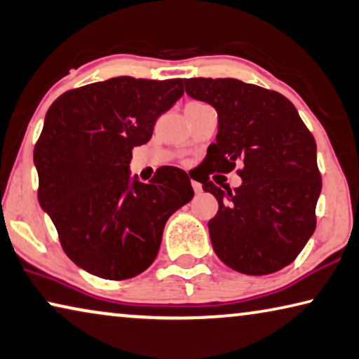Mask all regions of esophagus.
<instances>
[{"label": "esophagus", "mask_w": 359, "mask_h": 359, "mask_svg": "<svg viewBox=\"0 0 359 359\" xmlns=\"http://www.w3.org/2000/svg\"><path fill=\"white\" fill-rule=\"evenodd\" d=\"M191 187H193V190H195L196 195H198V193H201V191H203V185L200 184V182L191 180Z\"/></svg>", "instance_id": "34e87169"}]
</instances>
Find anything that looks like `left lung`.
<instances>
[{"label":"left lung","instance_id":"left-lung-1","mask_svg":"<svg viewBox=\"0 0 359 359\" xmlns=\"http://www.w3.org/2000/svg\"><path fill=\"white\" fill-rule=\"evenodd\" d=\"M190 97L217 110L219 133L204 161L203 190L217 198L209 220L217 257L244 275H270L291 264L316 229L321 174L316 142L291 100L233 78L185 79ZM236 165L243 184L222 191L212 172Z\"/></svg>","mask_w":359,"mask_h":359}]
</instances>
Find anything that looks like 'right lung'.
Here are the masks:
<instances>
[{"instance_id": "1", "label": "right lung", "mask_w": 359, "mask_h": 359, "mask_svg": "<svg viewBox=\"0 0 359 359\" xmlns=\"http://www.w3.org/2000/svg\"><path fill=\"white\" fill-rule=\"evenodd\" d=\"M184 95V79L118 76L67 90L49 107L33 159L38 201L65 254L104 280L140 275L156 259L168 219L191 201L185 170L130 179L134 147Z\"/></svg>"}]
</instances>
